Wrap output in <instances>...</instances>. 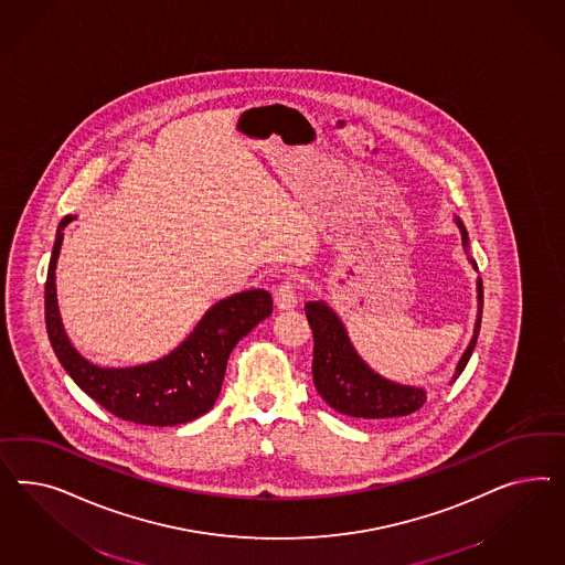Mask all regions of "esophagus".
Returning a JSON list of instances; mask_svg holds the SVG:
<instances>
[{
	"instance_id": "34e87169",
	"label": "esophagus",
	"mask_w": 565,
	"mask_h": 565,
	"mask_svg": "<svg viewBox=\"0 0 565 565\" xmlns=\"http://www.w3.org/2000/svg\"><path fill=\"white\" fill-rule=\"evenodd\" d=\"M275 305L279 310H294L298 307V296H296V284L284 281L277 290H275Z\"/></svg>"
}]
</instances>
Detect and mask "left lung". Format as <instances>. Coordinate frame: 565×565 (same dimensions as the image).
Instances as JSON below:
<instances>
[{"label": "left lung", "instance_id": "1", "mask_svg": "<svg viewBox=\"0 0 565 565\" xmlns=\"http://www.w3.org/2000/svg\"><path fill=\"white\" fill-rule=\"evenodd\" d=\"M456 225L462 234V246L472 269L479 271L475 258L470 257L468 232L456 217ZM477 321L472 340L466 345L462 359L456 364L451 383L462 375L468 360L479 340L480 315H482V281L477 277ZM308 326L312 329L315 356H312V381L319 395L333 411L354 418H397L408 416L423 408L427 392L416 385H402L373 371L350 342L348 329L340 315L326 300H310L305 305Z\"/></svg>", "mask_w": 565, "mask_h": 565}]
</instances>
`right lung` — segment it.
I'll return each instance as SVG.
<instances>
[{"label": "right lung", "mask_w": 565, "mask_h": 565, "mask_svg": "<svg viewBox=\"0 0 565 565\" xmlns=\"http://www.w3.org/2000/svg\"><path fill=\"white\" fill-rule=\"evenodd\" d=\"M74 220L68 215L57 225L45 284V323L55 356L88 397L121 420L173 427L203 416L220 397L236 343L271 315V294L246 290L215 302L189 338L161 359L135 366H99L72 345L57 307L55 267L64 227Z\"/></svg>", "instance_id": "right-lung-1"}]
</instances>
